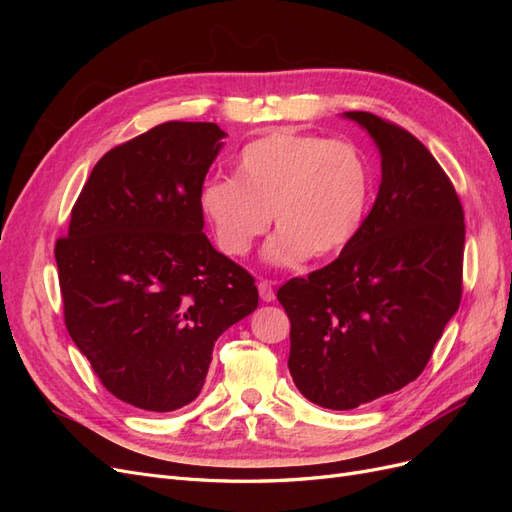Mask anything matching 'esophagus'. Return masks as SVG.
Masks as SVG:
<instances>
[{
  "mask_svg": "<svg viewBox=\"0 0 512 512\" xmlns=\"http://www.w3.org/2000/svg\"><path fill=\"white\" fill-rule=\"evenodd\" d=\"M258 292H260V299L265 303H271L275 299V290H273V282L269 280H260L258 282Z\"/></svg>",
  "mask_w": 512,
  "mask_h": 512,
  "instance_id": "1",
  "label": "esophagus"
}]
</instances>
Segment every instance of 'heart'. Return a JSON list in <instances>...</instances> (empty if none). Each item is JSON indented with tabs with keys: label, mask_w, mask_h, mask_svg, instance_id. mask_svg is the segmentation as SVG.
Segmentation results:
<instances>
[{
	"label": "heart",
	"mask_w": 512,
	"mask_h": 512,
	"mask_svg": "<svg viewBox=\"0 0 512 512\" xmlns=\"http://www.w3.org/2000/svg\"><path fill=\"white\" fill-rule=\"evenodd\" d=\"M371 196V173L352 143L320 134L273 130L247 143L235 177H211L200 188V209L226 254L252 250L275 220L267 245L275 265L309 254L331 256L359 235Z\"/></svg>",
	"instance_id": "obj_1"
}]
</instances>
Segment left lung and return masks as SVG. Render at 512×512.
<instances>
[{"label": "left lung", "instance_id": "8db88e82", "mask_svg": "<svg viewBox=\"0 0 512 512\" xmlns=\"http://www.w3.org/2000/svg\"><path fill=\"white\" fill-rule=\"evenodd\" d=\"M344 117L382 156L376 203L331 265L292 277L288 369L322 408L352 410L421 376L461 301L466 224L451 179L408 130L378 115Z\"/></svg>", "mask_w": 512, "mask_h": 512}]
</instances>
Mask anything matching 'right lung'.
Wrapping results in <instances>:
<instances>
[{"label": "right lung", "instance_id": "obj_1", "mask_svg": "<svg viewBox=\"0 0 512 512\" xmlns=\"http://www.w3.org/2000/svg\"><path fill=\"white\" fill-rule=\"evenodd\" d=\"M222 132L166 121L100 158L55 243L66 329L108 393L173 412L203 389L218 337L258 307L200 209Z\"/></svg>", "mask_w": 512, "mask_h": 512}]
</instances>
